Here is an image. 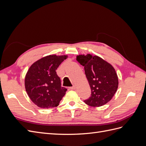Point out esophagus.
<instances>
[{
	"mask_svg": "<svg viewBox=\"0 0 146 146\" xmlns=\"http://www.w3.org/2000/svg\"><path fill=\"white\" fill-rule=\"evenodd\" d=\"M76 86L74 85V86H71V87H70V88H69V89H70V90H76Z\"/></svg>",
	"mask_w": 146,
	"mask_h": 146,
	"instance_id": "esophagus-1",
	"label": "esophagus"
}]
</instances>
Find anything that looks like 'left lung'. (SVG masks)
Masks as SVG:
<instances>
[{
  "label": "left lung",
  "mask_w": 146,
  "mask_h": 146,
  "mask_svg": "<svg viewBox=\"0 0 146 146\" xmlns=\"http://www.w3.org/2000/svg\"><path fill=\"white\" fill-rule=\"evenodd\" d=\"M77 60L84 66L91 90V96L84 100L91 107H100L112 99L117 90L118 77L113 66L100 57L90 54L78 55Z\"/></svg>",
  "instance_id": "left-lung-1"
}]
</instances>
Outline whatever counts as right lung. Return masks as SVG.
I'll return each instance as SVG.
<instances>
[{"instance_id":"1","label":"right lung","mask_w":146,"mask_h":146,"mask_svg":"<svg viewBox=\"0 0 146 146\" xmlns=\"http://www.w3.org/2000/svg\"><path fill=\"white\" fill-rule=\"evenodd\" d=\"M66 58V55H48L30 66L25 78V90L38 107H56L65 95L67 89L61 86L56 70Z\"/></svg>"}]
</instances>
